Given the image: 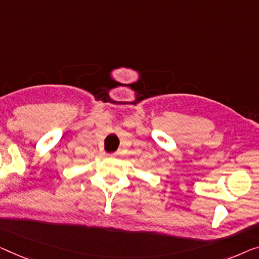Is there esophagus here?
Here are the masks:
<instances>
[{"mask_svg":"<svg viewBox=\"0 0 259 259\" xmlns=\"http://www.w3.org/2000/svg\"><path fill=\"white\" fill-rule=\"evenodd\" d=\"M121 154H122L121 150H118V151H116V152H114V153H113V156H114V157H118V156H121Z\"/></svg>","mask_w":259,"mask_h":259,"instance_id":"34e87169","label":"esophagus"}]
</instances>
